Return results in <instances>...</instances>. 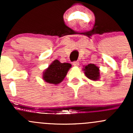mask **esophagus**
Wrapping results in <instances>:
<instances>
[{
    "mask_svg": "<svg viewBox=\"0 0 133 133\" xmlns=\"http://www.w3.org/2000/svg\"><path fill=\"white\" fill-rule=\"evenodd\" d=\"M73 65H75V66H78V65H79V62L78 61L73 62Z\"/></svg>",
    "mask_w": 133,
    "mask_h": 133,
    "instance_id": "obj_1",
    "label": "esophagus"
}]
</instances>
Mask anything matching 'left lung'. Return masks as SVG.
Segmentation results:
<instances>
[{
	"mask_svg": "<svg viewBox=\"0 0 133 133\" xmlns=\"http://www.w3.org/2000/svg\"><path fill=\"white\" fill-rule=\"evenodd\" d=\"M85 71V76L89 79L92 80H97L100 78V71L99 68L96 67L95 64H89L85 66L84 69Z\"/></svg>",
	"mask_w": 133,
	"mask_h": 133,
	"instance_id": "1",
	"label": "left lung"
}]
</instances>
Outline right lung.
I'll list each match as a JSON object with an SVG mask.
<instances>
[{
    "mask_svg": "<svg viewBox=\"0 0 133 133\" xmlns=\"http://www.w3.org/2000/svg\"><path fill=\"white\" fill-rule=\"evenodd\" d=\"M71 67V64L69 63H61L58 60H54L44 72L43 78L49 84H58L64 80Z\"/></svg>",
    "mask_w": 133,
    "mask_h": 133,
    "instance_id": "right-lung-1",
    "label": "right lung"
}]
</instances>
